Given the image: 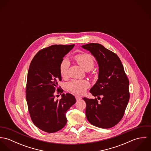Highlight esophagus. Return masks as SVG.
<instances>
[{"instance_id": "esophagus-1", "label": "esophagus", "mask_w": 151, "mask_h": 151, "mask_svg": "<svg viewBox=\"0 0 151 151\" xmlns=\"http://www.w3.org/2000/svg\"><path fill=\"white\" fill-rule=\"evenodd\" d=\"M75 98H76V99L77 101H79V100H80V99H81V97L80 96H76Z\"/></svg>"}]
</instances>
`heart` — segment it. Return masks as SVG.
Wrapping results in <instances>:
<instances>
[{"label":"heart","mask_w":151,"mask_h":151,"mask_svg":"<svg viewBox=\"0 0 151 151\" xmlns=\"http://www.w3.org/2000/svg\"><path fill=\"white\" fill-rule=\"evenodd\" d=\"M75 59L77 63L86 71L92 70L95 65V62L92 56L88 53L78 54L75 56ZM70 66V62L67 58H64L61 62L59 67L60 73L63 77L67 76L68 70ZM90 86L88 81L86 80H73L70 81L67 85L68 89L76 94H83L86 89Z\"/></svg>","instance_id":"1"}]
</instances>
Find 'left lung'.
Instances as JSON below:
<instances>
[{
  "label": "left lung",
  "instance_id": "obj_1",
  "mask_svg": "<svg viewBox=\"0 0 151 151\" xmlns=\"http://www.w3.org/2000/svg\"><path fill=\"white\" fill-rule=\"evenodd\" d=\"M95 58L98 79L89 92L97 99L84 98L87 120L92 125L109 129L123 118L129 99V81L118 56L99 43L82 46Z\"/></svg>",
  "mask_w": 151,
  "mask_h": 151
}]
</instances>
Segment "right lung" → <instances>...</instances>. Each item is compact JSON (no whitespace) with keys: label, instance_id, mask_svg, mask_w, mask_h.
Returning <instances> with one entry per match:
<instances>
[{"label":"right lung","instance_id":"1","mask_svg":"<svg viewBox=\"0 0 151 151\" xmlns=\"http://www.w3.org/2000/svg\"><path fill=\"white\" fill-rule=\"evenodd\" d=\"M74 45H53L40 50L29 65L26 86V100L34 125L43 131L52 133L63 129L67 123L66 111L76 102L70 93H56L63 90L58 86L62 81L60 64ZM62 94V93H60Z\"/></svg>","mask_w":151,"mask_h":151}]
</instances>
